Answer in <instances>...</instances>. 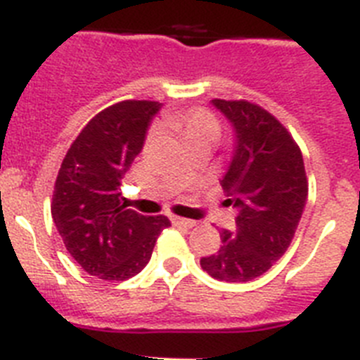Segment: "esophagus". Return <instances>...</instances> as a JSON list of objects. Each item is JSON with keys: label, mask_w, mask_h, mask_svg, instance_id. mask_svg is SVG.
Listing matches in <instances>:
<instances>
[{"label": "esophagus", "mask_w": 360, "mask_h": 360, "mask_svg": "<svg viewBox=\"0 0 360 360\" xmlns=\"http://www.w3.org/2000/svg\"><path fill=\"white\" fill-rule=\"evenodd\" d=\"M171 221H173V225H178V227H186V229H191L196 225V221H193V219L180 218V216H171Z\"/></svg>", "instance_id": "obj_1"}]
</instances>
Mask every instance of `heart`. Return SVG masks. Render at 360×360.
Returning <instances> with one entry per match:
<instances>
[{"label": "heart", "instance_id": "obj_1", "mask_svg": "<svg viewBox=\"0 0 360 360\" xmlns=\"http://www.w3.org/2000/svg\"><path fill=\"white\" fill-rule=\"evenodd\" d=\"M165 124L167 128L176 131L182 136L186 144L193 142L209 141L214 142L219 135V122L211 111L203 108H193L187 111H173L165 115ZM155 139V133L149 135V141Z\"/></svg>", "mask_w": 360, "mask_h": 360}]
</instances>
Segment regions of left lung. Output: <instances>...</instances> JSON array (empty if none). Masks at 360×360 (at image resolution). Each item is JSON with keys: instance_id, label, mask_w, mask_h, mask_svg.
Masks as SVG:
<instances>
[{"instance_id": "obj_1", "label": "left lung", "mask_w": 360, "mask_h": 360, "mask_svg": "<svg viewBox=\"0 0 360 360\" xmlns=\"http://www.w3.org/2000/svg\"><path fill=\"white\" fill-rule=\"evenodd\" d=\"M212 106L234 129V153L219 184L238 214L236 229L219 232L224 245L200 265L219 281L245 283L287 252L307 205V173L299 146L269 111L249 101L214 98Z\"/></svg>"}]
</instances>
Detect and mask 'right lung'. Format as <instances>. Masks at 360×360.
I'll use <instances>...</instances> for the list:
<instances>
[{
    "mask_svg": "<svg viewBox=\"0 0 360 360\" xmlns=\"http://www.w3.org/2000/svg\"><path fill=\"white\" fill-rule=\"evenodd\" d=\"M155 101H122L86 124L57 174L52 218L70 256L90 276L124 281L151 259L157 238L171 221L128 209L124 174L142 151Z\"/></svg>",
    "mask_w": 360,
    "mask_h": 360,
    "instance_id": "right-lung-1",
    "label": "right lung"
}]
</instances>
